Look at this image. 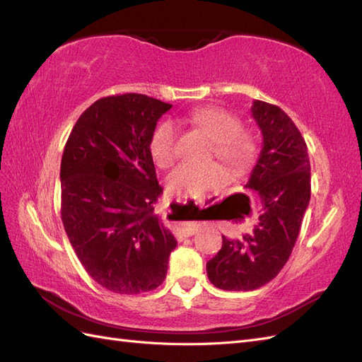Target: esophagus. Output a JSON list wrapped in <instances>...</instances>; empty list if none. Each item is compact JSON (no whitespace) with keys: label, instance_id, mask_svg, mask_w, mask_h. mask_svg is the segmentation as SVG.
Returning a JSON list of instances; mask_svg holds the SVG:
<instances>
[{"label":"esophagus","instance_id":"34e87169","mask_svg":"<svg viewBox=\"0 0 362 362\" xmlns=\"http://www.w3.org/2000/svg\"><path fill=\"white\" fill-rule=\"evenodd\" d=\"M196 231H198V226H196V225H184L178 229L177 233H175V235H177L178 240H182L185 237L193 235Z\"/></svg>","mask_w":362,"mask_h":362}]
</instances>
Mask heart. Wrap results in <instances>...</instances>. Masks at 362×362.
I'll return each mask as SVG.
<instances>
[{"mask_svg":"<svg viewBox=\"0 0 362 362\" xmlns=\"http://www.w3.org/2000/svg\"><path fill=\"white\" fill-rule=\"evenodd\" d=\"M189 120L213 140L210 157H217L234 172L247 169L255 156V144L243 133V122L234 113L221 107H204L190 113ZM178 127L173 120H163L151 137V154L160 168H170L177 158ZM228 181V172L217 163H182L168 178L172 194L199 199Z\"/></svg>","mask_w":362,"mask_h":362,"instance_id":"obj_1","label":"heart"}]
</instances>
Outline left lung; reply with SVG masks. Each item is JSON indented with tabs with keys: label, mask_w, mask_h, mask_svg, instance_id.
<instances>
[{
	"label": "left lung",
	"mask_w": 362,
	"mask_h": 362,
	"mask_svg": "<svg viewBox=\"0 0 362 362\" xmlns=\"http://www.w3.org/2000/svg\"><path fill=\"white\" fill-rule=\"evenodd\" d=\"M262 134V149L246 189L257 190L258 223L240 238L222 237V249L206 262L214 287L250 291L266 286L286 266L311 196L308 148L288 115L264 101L250 108Z\"/></svg>",
	"instance_id": "obj_1"
}]
</instances>
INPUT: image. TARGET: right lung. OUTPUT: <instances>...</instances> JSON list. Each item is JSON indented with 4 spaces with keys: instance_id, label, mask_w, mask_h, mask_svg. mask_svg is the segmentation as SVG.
<instances>
[{
    "instance_id": "right-lung-1",
    "label": "right lung",
    "mask_w": 362,
    "mask_h": 362,
    "mask_svg": "<svg viewBox=\"0 0 362 362\" xmlns=\"http://www.w3.org/2000/svg\"><path fill=\"white\" fill-rule=\"evenodd\" d=\"M170 108L140 93L101 98L64 145V231L86 272L113 293L156 290L177 247L154 211L163 189L149 148L157 120Z\"/></svg>"
}]
</instances>
